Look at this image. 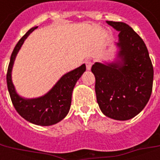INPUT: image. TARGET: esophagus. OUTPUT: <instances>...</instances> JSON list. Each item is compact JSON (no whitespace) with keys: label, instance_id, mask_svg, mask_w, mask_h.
<instances>
[{"label":"esophagus","instance_id":"34e87169","mask_svg":"<svg viewBox=\"0 0 160 160\" xmlns=\"http://www.w3.org/2000/svg\"><path fill=\"white\" fill-rule=\"evenodd\" d=\"M92 64H93L92 60H91V59L86 60V67H87V70L91 69V68H92Z\"/></svg>","mask_w":160,"mask_h":160}]
</instances>
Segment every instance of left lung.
<instances>
[{"label":"left lung","mask_w":160,"mask_h":160,"mask_svg":"<svg viewBox=\"0 0 160 160\" xmlns=\"http://www.w3.org/2000/svg\"><path fill=\"white\" fill-rule=\"evenodd\" d=\"M119 31L122 64L96 62L92 67L101 111L115 120H128L141 112L151 97L153 67L141 37L123 22L107 21Z\"/></svg>","instance_id":"1"}]
</instances>
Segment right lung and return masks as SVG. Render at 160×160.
Segmentation results:
<instances>
[{
    "label": "right lung",
    "instance_id": "add662e5",
    "mask_svg": "<svg viewBox=\"0 0 160 160\" xmlns=\"http://www.w3.org/2000/svg\"><path fill=\"white\" fill-rule=\"evenodd\" d=\"M38 27H32L19 39L13 49L9 62L7 84L11 100L17 112L32 123L49 126L58 122L68 113L71 105L72 92L77 80L86 71L83 64L76 69L63 75L49 92L38 98L25 99L16 93L11 80V72L16 55L27 37Z\"/></svg>",
    "mask_w": 160,
    "mask_h": 160
}]
</instances>
